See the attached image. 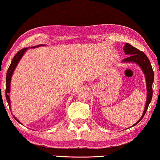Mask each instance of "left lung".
I'll use <instances>...</instances> for the list:
<instances>
[{
  "label": "left lung",
  "mask_w": 160,
  "mask_h": 160,
  "mask_svg": "<svg viewBox=\"0 0 160 160\" xmlns=\"http://www.w3.org/2000/svg\"><path fill=\"white\" fill-rule=\"evenodd\" d=\"M123 49L124 51V53L126 55H128V56L124 58L121 62L125 63H134L140 68V69L142 70L143 73L145 75L146 88H147V99H146L145 107L144 111H143L142 115L139 120L131 126L132 127L138 123L142 120V118L144 117L145 113L148 110L149 104L151 102L152 98V83L154 82V72L150 60H149L148 58L142 51L132 47L128 43H126Z\"/></svg>",
  "instance_id": "8db88e82"
}]
</instances>
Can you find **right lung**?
I'll return each mask as SVG.
<instances>
[{"instance_id": "add662e5", "label": "right lung", "mask_w": 160, "mask_h": 160, "mask_svg": "<svg viewBox=\"0 0 160 160\" xmlns=\"http://www.w3.org/2000/svg\"><path fill=\"white\" fill-rule=\"evenodd\" d=\"M43 46H45L44 44H39L37 46H34V47H32L31 48H37V47H43ZM29 48H24L22 49H21L20 51L16 53V55L14 56V58H12L11 63L10 65V67L8 70L7 74H6V90H5V97H6V100L8 102V104L9 105L10 109H11V104H10V96H9V93L10 92V83H11V79H12V76L13 75V72H14L15 70L17 67L18 64L19 63V61L21 60V58H22V56H24V54L28 51ZM13 117L15 119L16 121H18V123H20V121L18 120V119L15 117V116H13Z\"/></svg>"}]
</instances>
